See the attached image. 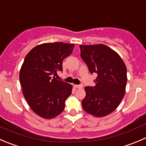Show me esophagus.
Instances as JSON below:
<instances>
[{
  "label": "esophagus",
  "instance_id": "obj_1",
  "mask_svg": "<svg viewBox=\"0 0 146 146\" xmlns=\"http://www.w3.org/2000/svg\"><path fill=\"white\" fill-rule=\"evenodd\" d=\"M75 88H77V89H82V85H75Z\"/></svg>",
  "mask_w": 146,
  "mask_h": 146
}]
</instances>
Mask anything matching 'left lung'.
I'll return each instance as SVG.
<instances>
[{
  "mask_svg": "<svg viewBox=\"0 0 146 146\" xmlns=\"http://www.w3.org/2000/svg\"><path fill=\"white\" fill-rule=\"evenodd\" d=\"M80 56L91 73H98L94 87L85 88L82 107L96 117L108 115L118 107L125 95L126 67L114 50L102 44L80 45Z\"/></svg>",
  "mask_w": 146,
  "mask_h": 146,
  "instance_id": "obj_1",
  "label": "left lung"
}]
</instances>
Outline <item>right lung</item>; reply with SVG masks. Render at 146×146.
Listing matches in <instances>:
<instances>
[{"instance_id":"add662e5","label":"right lung","mask_w":146,"mask_h":146,"mask_svg":"<svg viewBox=\"0 0 146 146\" xmlns=\"http://www.w3.org/2000/svg\"><path fill=\"white\" fill-rule=\"evenodd\" d=\"M74 46L63 42L44 43L34 47L25 58L20 70L23 94L31 110L42 118L51 119L61 114L71 94L72 85L55 76Z\"/></svg>"}]
</instances>
